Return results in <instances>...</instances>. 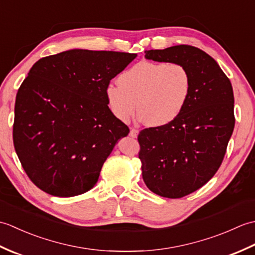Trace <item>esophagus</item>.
Here are the masks:
<instances>
[{
  "instance_id": "esophagus-1",
  "label": "esophagus",
  "mask_w": 255,
  "mask_h": 255,
  "mask_svg": "<svg viewBox=\"0 0 255 255\" xmlns=\"http://www.w3.org/2000/svg\"><path fill=\"white\" fill-rule=\"evenodd\" d=\"M138 133H139L138 129H136V128H130V132H129V136L132 137V138H137Z\"/></svg>"
}]
</instances>
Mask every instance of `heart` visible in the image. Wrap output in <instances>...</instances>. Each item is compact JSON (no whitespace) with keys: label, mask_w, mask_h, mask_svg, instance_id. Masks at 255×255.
Returning a JSON list of instances; mask_svg holds the SVG:
<instances>
[{"label":"heart","mask_w":255,"mask_h":255,"mask_svg":"<svg viewBox=\"0 0 255 255\" xmlns=\"http://www.w3.org/2000/svg\"><path fill=\"white\" fill-rule=\"evenodd\" d=\"M119 84H108L106 99L112 113L127 122L136 107L139 117L151 127L172 123L185 107L192 81L180 63L142 60L118 77Z\"/></svg>","instance_id":"heart-1"}]
</instances>
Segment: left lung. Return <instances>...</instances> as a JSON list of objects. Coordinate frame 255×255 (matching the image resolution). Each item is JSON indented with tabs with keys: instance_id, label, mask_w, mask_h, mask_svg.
<instances>
[{
	"instance_id": "obj_1",
	"label": "left lung",
	"mask_w": 255,
	"mask_h": 255,
	"mask_svg": "<svg viewBox=\"0 0 255 255\" xmlns=\"http://www.w3.org/2000/svg\"><path fill=\"white\" fill-rule=\"evenodd\" d=\"M144 53L153 61L180 63L191 75V92L178 117L138 134L145 185L162 197L181 198L204 186L223 163L236 122L234 91L218 63L196 47Z\"/></svg>"
}]
</instances>
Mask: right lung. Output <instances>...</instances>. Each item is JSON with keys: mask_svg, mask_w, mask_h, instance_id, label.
Wrapping results in <instances>:
<instances>
[{"mask_svg": "<svg viewBox=\"0 0 255 255\" xmlns=\"http://www.w3.org/2000/svg\"><path fill=\"white\" fill-rule=\"evenodd\" d=\"M136 53L72 49L41 58L15 101L13 142L35 185L52 196L90 191L129 128L108 107L106 88Z\"/></svg>", "mask_w": 255, "mask_h": 255, "instance_id": "add662e5", "label": "right lung"}]
</instances>
